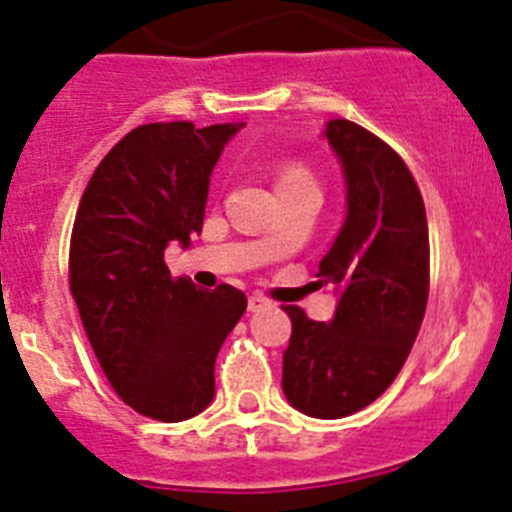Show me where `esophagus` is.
Instances as JSON below:
<instances>
[{
    "instance_id": "esophagus-1",
    "label": "esophagus",
    "mask_w": 512,
    "mask_h": 512,
    "mask_svg": "<svg viewBox=\"0 0 512 512\" xmlns=\"http://www.w3.org/2000/svg\"><path fill=\"white\" fill-rule=\"evenodd\" d=\"M247 306H250V311H260V308L270 306V301H267L265 296H260V293H252L250 301H247Z\"/></svg>"
}]
</instances>
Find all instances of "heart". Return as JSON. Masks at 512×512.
<instances>
[{"label":"heart","mask_w":512,"mask_h":512,"mask_svg":"<svg viewBox=\"0 0 512 512\" xmlns=\"http://www.w3.org/2000/svg\"><path fill=\"white\" fill-rule=\"evenodd\" d=\"M293 181H313L306 165L301 163H283L278 173V183H293Z\"/></svg>","instance_id":"1"}]
</instances>
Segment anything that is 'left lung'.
<instances>
[{"mask_svg": "<svg viewBox=\"0 0 512 512\" xmlns=\"http://www.w3.org/2000/svg\"><path fill=\"white\" fill-rule=\"evenodd\" d=\"M347 178V222L319 265V283L342 290L329 324L285 306L283 393L313 418L362 411L393 385L421 329L431 280L426 206L398 153L370 130L326 124Z\"/></svg>", "mask_w": 512, "mask_h": 512, "instance_id": "1", "label": "left lung"}]
</instances>
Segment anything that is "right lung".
I'll return each instance as SVG.
<instances>
[{
    "instance_id": "1",
    "label": "right lung",
    "mask_w": 512,
    "mask_h": 512,
    "mask_svg": "<svg viewBox=\"0 0 512 512\" xmlns=\"http://www.w3.org/2000/svg\"><path fill=\"white\" fill-rule=\"evenodd\" d=\"M237 124L135 127L96 165L76 211L68 285L109 385L176 423L214 398V362L247 308L242 290L173 278L165 247L204 227L209 176Z\"/></svg>"
}]
</instances>
